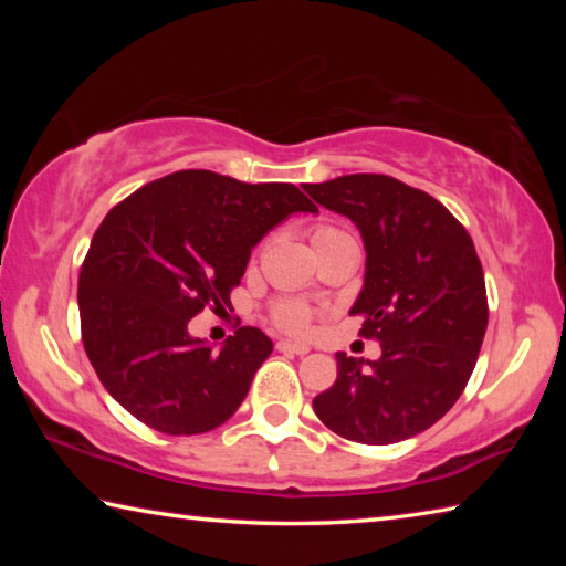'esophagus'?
Returning a JSON list of instances; mask_svg holds the SVG:
<instances>
[{
  "mask_svg": "<svg viewBox=\"0 0 566 566\" xmlns=\"http://www.w3.org/2000/svg\"><path fill=\"white\" fill-rule=\"evenodd\" d=\"M276 352L294 354V357H304V354H310V347L300 342H276Z\"/></svg>",
  "mask_w": 566,
  "mask_h": 566,
  "instance_id": "1",
  "label": "esophagus"
}]
</instances>
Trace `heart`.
<instances>
[{
	"label": "heart",
	"mask_w": 566,
	"mask_h": 566,
	"mask_svg": "<svg viewBox=\"0 0 566 566\" xmlns=\"http://www.w3.org/2000/svg\"><path fill=\"white\" fill-rule=\"evenodd\" d=\"M339 234H344V232H339V229H334V227H324L322 224V227H317L312 232V242H314V247H317L322 242H327V239L339 237ZM270 319H272V324H274L276 329L290 332V334H302V332L310 329L312 310H310V306H304L302 302L280 300V302L272 304Z\"/></svg>",
	"instance_id": "b5f03b06"
}]
</instances>
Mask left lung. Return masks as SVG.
Listing matches in <instances>:
<instances>
[{
	"label": "left lung",
	"instance_id": "8db88e82",
	"mask_svg": "<svg viewBox=\"0 0 566 566\" xmlns=\"http://www.w3.org/2000/svg\"><path fill=\"white\" fill-rule=\"evenodd\" d=\"M304 189L359 227L367 272L349 314L364 319V339L381 344L377 361L337 352V381L314 397V411L359 444L424 432L464 391L490 319L472 237L442 202L387 175Z\"/></svg>",
	"mask_w": 566,
	"mask_h": 566
}]
</instances>
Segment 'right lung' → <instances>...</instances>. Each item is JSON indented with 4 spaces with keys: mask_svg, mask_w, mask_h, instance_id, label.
Segmentation results:
<instances>
[{
    "mask_svg": "<svg viewBox=\"0 0 566 566\" xmlns=\"http://www.w3.org/2000/svg\"><path fill=\"white\" fill-rule=\"evenodd\" d=\"M292 212H317L286 181L247 185L207 169L149 181L109 209L80 272L84 352L104 389L161 434L189 437L234 415L272 339L239 327L222 352L189 337L224 312L252 247Z\"/></svg>",
    "mask_w": 566,
    "mask_h": 566,
    "instance_id": "obj_1",
    "label": "right lung"
}]
</instances>
